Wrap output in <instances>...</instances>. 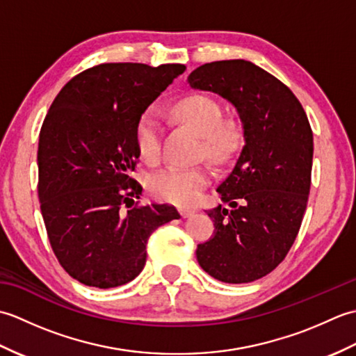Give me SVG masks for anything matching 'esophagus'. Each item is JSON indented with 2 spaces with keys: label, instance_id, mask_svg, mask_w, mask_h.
I'll list each match as a JSON object with an SVG mask.
<instances>
[{
  "label": "esophagus",
  "instance_id": "esophagus-1",
  "mask_svg": "<svg viewBox=\"0 0 356 356\" xmlns=\"http://www.w3.org/2000/svg\"><path fill=\"white\" fill-rule=\"evenodd\" d=\"M179 211H180V216H182L184 218L190 217V216H193V214L195 213V211H194V209H191V208H180Z\"/></svg>",
  "mask_w": 356,
  "mask_h": 356
}]
</instances>
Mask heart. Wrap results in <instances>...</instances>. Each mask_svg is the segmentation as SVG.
Masks as SVG:
<instances>
[{"instance_id": "heart-1", "label": "heart", "mask_w": 356, "mask_h": 356, "mask_svg": "<svg viewBox=\"0 0 356 356\" xmlns=\"http://www.w3.org/2000/svg\"><path fill=\"white\" fill-rule=\"evenodd\" d=\"M172 115L202 136V153L216 163H223L236 153L240 134L232 124L223 120L220 104L207 95H190L172 105ZM136 147L143 161L156 162L161 156V122L154 110H145L134 130ZM211 179L205 166L177 168L170 166L153 174L149 190L157 199L179 207L197 203Z\"/></svg>"}]
</instances>
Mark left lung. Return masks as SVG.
I'll return each instance as SVG.
<instances>
[{"label": "left lung", "mask_w": 356, "mask_h": 356, "mask_svg": "<svg viewBox=\"0 0 356 356\" xmlns=\"http://www.w3.org/2000/svg\"><path fill=\"white\" fill-rule=\"evenodd\" d=\"M188 82L229 101L245 138L217 188L229 208L208 211L214 236L197 245L195 255L218 282L251 283L274 270L297 238L311 190V125L291 90L245 59L203 64Z\"/></svg>", "instance_id": "8db88e82"}]
</instances>
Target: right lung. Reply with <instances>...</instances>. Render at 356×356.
<instances>
[{"instance_id":"1","label":"right lung","mask_w":356,"mask_h":356,"mask_svg":"<svg viewBox=\"0 0 356 356\" xmlns=\"http://www.w3.org/2000/svg\"><path fill=\"white\" fill-rule=\"evenodd\" d=\"M184 64L110 63L72 78L50 105L38 145V195L53 252L67 274L108 289L138 277L147 241L179 218L171 205H138L130 177L140 115Z\"/></svg>"}]
</instances>
